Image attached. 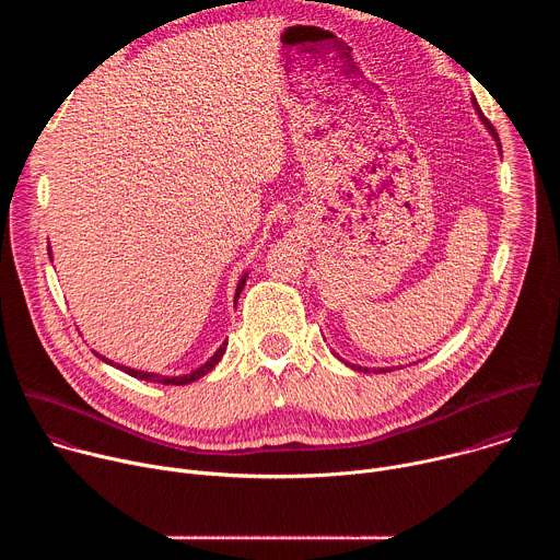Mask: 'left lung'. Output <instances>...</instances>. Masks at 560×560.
I'll list each match as a JSON object with an SVG mask.
<instances>
[{
  "mask_svg": "<svg viewBox=\"0 0 560 560\" xmlns=\"http://www.w3.org/2000/svg\"><path fill=\"white\" fill-rule=\"evenodd\" d=\"M474 108L478 110V104H476V102H474ZM478 117H481V121L486 124V128L492 132V137H494V139H497V143H499V150H501V141H499V135H497L494 126H492V124H490V121L483 117V113H481V110H478ZM341 361H343V359H341ZM343 363H346L348 368H352V370H359V372H370L368 368H361V365H352V363H348V361H343ZM374 372H392V370H389V368H378V370H374Z\"/></svg>",
  "mask_w": 560,
  "mask_h": 560,
  "instance_id": "obj_1",
  "label": "left lung"
}]
</instances>
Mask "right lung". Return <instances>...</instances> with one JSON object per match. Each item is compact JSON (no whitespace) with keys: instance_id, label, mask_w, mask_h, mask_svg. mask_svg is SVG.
<instances>
[{"instance_id":"right-lung-1","label":"right lung","mask_w":560,"mask_h":560,"mask_svg":"<svg viewBox=\"0 0 560 560\" xmlns=\"http://www.w3.org/2000/svg\"><path fill=\"white\" fill-rule=\"evenodd\" d=\"M48 257H50V246H48ZM246 277L248 275H244L242 277V281H238V285H236V292H234V305H236V299H238V294H242V290H244V285H246ZM225 346L228 343H221V348L201 365V368H197V370H192L190 374H182V376H162V374H154V372H141V370H132V368H126V365H117V363H113L110 359H106V357H102V354H97L104 363H108V365H117L119 370H124L126 374H130V376H135V378H141V381H150V383H164V385H186V383H192V381H197V378H201V376H206L219 361H221V357H223V352H225Z\"/></svg>"}]
</instances>
